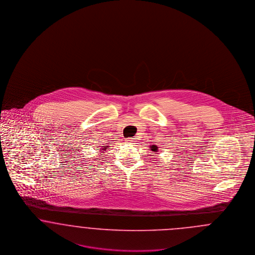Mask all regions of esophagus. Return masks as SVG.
Listing matches in <instances>:
<instances>
[{
	"label": "esophagus",
	"mask_w": 255,
	"mask_h": 255,
	"mask_svg": "<svg viewBox=\"0 0 255 255\" xmlns=\"http://www.w3.org/2000/svg\"><path fill=\"white\" fill-rule=\"evenodd\" d=\"M126 141L128 142V143H133L135 141V139L133 138V137H128V138H126Z\"/></svg>",
	"instance_id": "34e87169"
}]
</instances>
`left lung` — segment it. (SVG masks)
Listing matches in <instances>:
<instances>
[{
	"instance_id": "8db88e82",
	"label": "left lung",
	"mask_w": 255,
	"mask_h": 255,
	"mask_svg": "<svg viewBox=\"0 0 255 255\" xmlns=\"http://www.w3.org/2000/svg\"><path fill=\"white\" fill-rule=\"evenodd\" d=\"M158 147L157 145H152L151 146V150L153 151V152H158Z\"/></svg>"
}]
</instances>
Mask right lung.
<instances>
[{"instance_id": "right-lung-1", "label": "right lung", "mask_w": 255, "mask_h": 255, "mask_svg": "<svg viewBox=\"0 0 255 255\" xmlns=\"http://www.w3.org/2000/svg\"><path fill=\"white\" fill-rule=\"evenodd\" d=\"M103 148H104V149H102V150H106V149H107L105 146H103Z\"/></svg>"}]
</instances>
